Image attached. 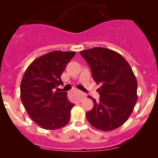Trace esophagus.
<instances>
[{
  "instance_id": "34e87169",
  "label": "esophagus",
  "mask_w": 158,
  "mask_h": 158,
  "mask_svg": "<svg viewBox=\"0 0 158 158\" xmlns=\"http://www.w3.org/2000/svg\"><path fill=\"white\" fill-rule=\"evenodd\" d=\"M79 93H80V97H79V102H80L82 101V100L84 98H85V96H86V95H85V94L82 93V92H79Z\"/></svg>"
}]
</instances>
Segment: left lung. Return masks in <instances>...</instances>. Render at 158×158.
I'll list each match as a JSON object with an SVG mask.
<instances>
[{
	"mask_svg": "<svg viewBox=\"0 0 158 158\" xmlns=\"http://www.w3.org/2000/svg\"><path fill=\"white\" fill-rule=\"evenodd\" d=\"M97 84L99 101L89 96L94 107L86 112L89 122L108 131L122 126L131 114L138 100V82L130 65L121 54L103 47L80 51Z\"/></svg>",
	"mask_w": 158,
	"mask_h": 158,
	"instance_id": "left-lung-1",
	"label": "left lung"
}]
</instances>
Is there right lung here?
I'll return each mask as SVG.
<instances>
[{
    "label": "right lung",
    "instance_id": "right-lung-1",
    "mask_svg": "<svg viewBox=\"0 0 158 158\" xmlns=\"http://www.w3.org/2000/svg\"><path fill=\"white\" fill-rule=\"evenodd\" d=\"M75 52L52 51L33 60L25 71L20 83V98L32 120L40 128L56 130L70 119L74 104L67 92L55 91L63 85L61 75Z\"/></svg>",
    "mask_w": 158,
    "mask_h": 158
}]
</instances>
